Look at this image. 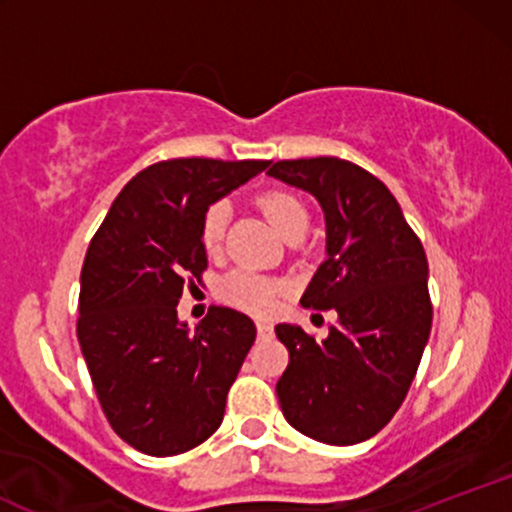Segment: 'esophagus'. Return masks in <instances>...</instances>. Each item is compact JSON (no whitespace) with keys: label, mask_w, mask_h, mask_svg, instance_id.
Masks as SVG:
<instances>
[{"label":"esophagus","mask_w":512,"mask_h":512,"mask_svg":"<svg viewBox=\"0 0 512 512\" xmlns=\"http://www.w3.org/2000/svg\"><path fill=\"white\" fill-rule=\"evenodd\" d=\"M257 334H260L262 339H267V337H272L274 334V327L269 325V322H264V320H260L257 322Z\"/></svg>","instance_id":"esophagus-1"}]
</instances>
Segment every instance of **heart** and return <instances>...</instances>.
Segmentation results:
<instances>
[{
	"label": "heart",
	"instance_id": "obj_1",
	"mask_svg": "<svg viewBox=\"0 0 512 512\" xmlns=\"http://www.w3.org/2000/svg\"><path fill=\"white\" fill-rule=\"evenodd\" d=\"M257 204L264 211L272 226L281 233L284 238L293 236V233L308 228V209L296 195L286 190H267L257 197ZM228 216H231V207L226 202H214L204 211L202 226H199V240H202V248L209 255H219L223 248V240H226V228H228ZM289 286L284 281L274 279V276L248 272V269H236L228 276H223L219 284V296L221 301H226L233 308L245 310L252 315H269L279 303V298L284 296Z\"/></svg>",
	"mask_w": 512,
	"mask_h": 512
}]
</instances>
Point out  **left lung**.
Instances as JSON below:
<instances>
[{
  "mask_svg": "<svg viewBox=\"0 0 512 512\" xmlns=\"http://www.w3.org/2000/svg\"><path fill=\"white\" fill-rule=\"evenodd\" d=\"M267 173L322 204L327 260L301 305L337 310V325L322 342L296 325L274 327L289 349L276 383L281 411L320 443H361L402 407L431 334L424 245L392 192L356 163L296 158L276 161Z\"/></svg>",
  "mask_w": 512,
  "mask_h": 512,
  "instance_id": "8db88e82",
  "label": "left lung"
}]
</instances>
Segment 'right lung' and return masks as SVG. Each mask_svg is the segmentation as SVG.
Masks as SVG:
<instances>
[{
    "label": "right lung",
    "mask_w": 512,
    "mask_h": 512,
    "mask_svg": "<svg viewBox=\"0 0 512 512\" xmlns=\"http://www.w3.org/2000/svg\"><path fill=\"white\" fill-rule=\"evenodd\" d=\"M267 166L158 161L127 182L88 245L76 337L105 419L144 455H180L221 426L255 322L214 305L190 332L178 303L207 269L204 211Z\"/></svg>",
    "instance_id": "obj_1"
}]
</instances>
